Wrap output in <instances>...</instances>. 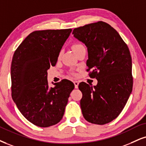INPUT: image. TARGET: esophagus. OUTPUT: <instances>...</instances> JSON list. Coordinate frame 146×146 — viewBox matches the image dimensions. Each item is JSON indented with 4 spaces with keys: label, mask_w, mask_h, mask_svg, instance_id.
Masks as SVG:
<instances>
[{
    "label": "esophagus",
    "mask_w": 146,
    "mask_h": 146,
    "mask_svg": "<svg viewBox=\"0 0 146 146\" xmlns=\"http://www.w3.org/2000/svg\"><path fill=\"white\" fill-rule=\"evenodd\" d=\"M74 87H75V88H76V89H78L79 82L77 81V80H75V81H74Z\"/></svg>",
    "instance_id": "34e87169"
}]
</instances>
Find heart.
<instances>
[{"label":"heart","instance_id":"heart-1","mask_svg":"<svg viewBox=\"0 0 146 146\" xmlns=\"http://www.w3.org/2000/svg\"><path fill=\"white\" fill-rule=\"evenodd\" d=\"M82 46H83V44H81V43L75 42V43H73L72 45V48L74 52V53H76V52L78 51L79 48L82 47Z\"/></svg>","mask_w":146,"mask_h":146}]
</instances>
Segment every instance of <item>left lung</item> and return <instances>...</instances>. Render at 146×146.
<instances>
[{
	"mask_svg": "<svg viewBox=\"0 0 146 146\" xmlns=\"http://www.w3.org/2000/svg\"><path fill=\"white\" fill-rule=\"evenodd\" d=\"M72 35L87 46V71L91 78L98 80L93 87L84 82L79 84L82 115L93 124L110 123L123 111L132 92V60L128 46L114 28L102 21L74 28Z\"/></svg>",
	"mask_w": 146,
	"mask_h": 146,
	"instance_id": "left-lung-1",
	"label": "left lung"
}]
</instances>
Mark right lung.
Instances as JSON below:
<instances>
[{"instance_id": "1", "label": "right lung", "mask_w": 146, "mask_h": 146, "mask_svg": "<svg viewBox=\"0 0 146 146\" xmlns=\"http://www.w3.org/2000/svg\"><path fill=\"white\" fill-rule=\"evenodd\" d=\"M72 32L36 30L15 50L11 67V96L28 121L40 127L56 125L62 119L74 84L67 79L49 88L47 70L55 66L59 52Z\"/></svg>"}]
</instances>
